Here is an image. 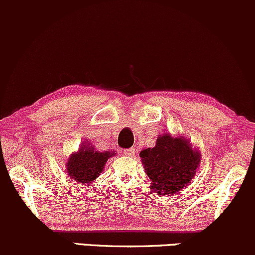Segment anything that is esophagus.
<instances>
[{
  "label": "esophagus",
  "instance_id": "esophagus-1",
  "mask_svg": "<svg viewBox=\"0 0 255 255\" xmlns=\"http://www.w3.org/2000/svg\"><path fill=\"white\" fill-rule=\"evenodd\" d=\"M135 153H136L135 148H133V147L127 148V150L124 151V154H125V156H127V157H134V156H135Z\"/></svg>",
  "mask_w": 255,
  "mask_h": 255
}]
</instances>
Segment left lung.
<instances>
[{
  "instance_id": "8db88e82",
  "label": "left lung",
  "mask_w": 255,
  "mask_h": 255,
  "mask_svg": "<svg viewBox=\"0 0 255 255\" xmlns=\"http://www.w3.org/2000/svg\"><path fill=\"white\" fill-rule=\"evenodd\" d=\"M142 165L151 180V189L157 194H176L197 174L201 156L184 136L164 133L158 136L153 148L140 152Z\"/></svg>"
}]
</instances>
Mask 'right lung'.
<instances>
[{
  "label": "right lung",
  "instance_id": "1",
  "mask_svg": "<svg viewBox=\"0 0 255 255\" xmlns=\"http://www.w3.org/2000/svg\"><path fill=\"white\" fill-rule=\"evenodd\" d=\"M111 151H98L90 142H83L67 160V172L79 183H91L103 171L105 163L114 156Z\"/></svg>",
  "mask_w": 255,
  "mask_h": 255
}]
</instances>
